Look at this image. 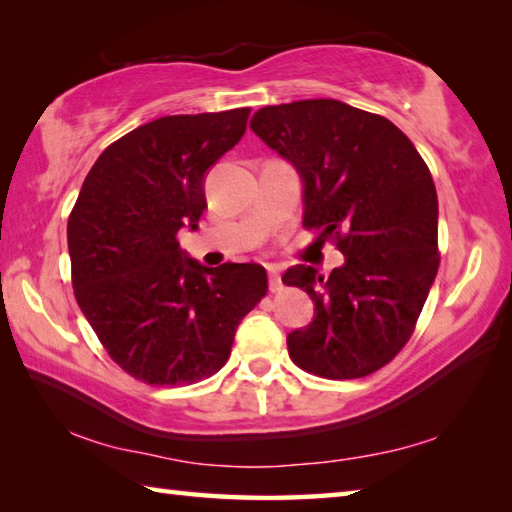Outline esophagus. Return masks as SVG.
Here are the masks:
<instances>
[{
	"mask_svg": "<svg viewBox=\"0 0 512 512\" xmlns=\"http://www.w3.org/2000/svg\"><path fill=\"white\" fill-rule=\"evenodd\" d=\"M268 286H270V292H279L281 288H284V284H281V275H279V268H268Z\"/></svg>",
	"mask_w": 512,
	"mask_h": 512,
	"instance_id": "1",
	"label": "esophagus"
}]
</instances>
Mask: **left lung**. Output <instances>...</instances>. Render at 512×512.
<instances>
[{
    "mask_svg": "<svg viewBox=\"0 0 512 512\" xmlns=\"http://www.w3.org/2000/svg\"><path fill=\"white\" fill-rule=\"evenodd\" d=\"M250 129L301 173L303 226L345 257L328 277L286 270L317 312L288 334L292 363L330 380L374 374L411 339L440 266L427 162L385 116L334 99L262 107Z\"/></svg>",
    "mask_w": 512,
    "mask_h": 512,
    "instance_id": "8db88e82",
    "label": "left lung"
}]
</instances>
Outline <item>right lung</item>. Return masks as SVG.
<instances>
[{"mask_svg": "<svg viewBox=\"0 0 512 512\" xmlns=\"http://www.w3.org/2000/svg\"><path fill=\"white\" fill-rule=\"evenodd\" d=\"M250 107L162 116L94 162L68 217L72 288L112 361L147 385L220 372L239 321L268 292L259 264L200 266L182 226L198 228L204 173L246 132Z\"/></svg>", "mask_w": 512, "mask_h": 512, "instance_id": "add662e5", "label": "right lung"}]
</instances>
